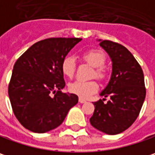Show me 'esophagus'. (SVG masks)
<instances>
[{"mask_svg":"<svg viewBox=\"0 0 155 155\" xmlns=\"http://www.w3.org/2000/svg\"><path fill=\"white\" fill-rule=\"evenodd\" d=\"M78 101H79V103H85L86 102V101L84 99H83V98H79Z\"/></svg>","mask_w":155,"mask_h":155,"instance_id":"34e87169","label":"esophagus"}]
</instances>
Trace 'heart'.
<instances>
[{
	"mask_svg": "<svg viewBox=\"0 0 155 155\" xmlns=\"http://www.w3.org/2000/svg\"><path fill=\"white\" fill-rule=\"evenodd\" d=\"M84 59L94 67L93 76L99 79H104L107 76V71L103 65L106 62V55L101 50L92 49L86 51L83 55ZM61 72L64 76L72 78L76 71V61L72 56H66L62 59L61 64ZM99 89V84L95 80L84 81L75 80L69 84V91L76 94L80 98H88L95 94Z\"/></svg>",
	"mask_w": 155,
	"mask_h": 155,
	"instance_id": "heart-1",
	"label": "heart"
}]
</instances>
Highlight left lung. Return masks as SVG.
<instances>
[{"instance_id": "1", "label": "left lung", "mask_w": 155, "mask_h": 155, "mask_svg": "<svg viewBox=\"0 0 155 155\" xmlns=\"http://www.w3.org/2000/svg\"><path fill=\"white\" fill-rule=\"evenodd\" d=\"M112 61L110 80L101 96L109 97L107 103L94 102L90 123L95 129L108 135L127 130L137 119L146 98L144 73L129 50L116 42L99 39Z\"/></svg>"}]
</instances>
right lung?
Instances as JSON below:
<instances>
[{
  "label": "right lung",
  "mask_w": 155,
  "mask_h": 155,
  "mask_svg": "<svg viewBox=\"0 0 155 155\" xmlns=\"http://www.w3.org/2000/svg\"><path fill=\"white\" fill-rule=\"evenodd\" d=\"M82 39L50 38L33 44L16 61L8 96L19 123L36 133L61 125L69 110L78 102L65 86L61 61ZM56 94L53 96L51 93Z\"/></svg>",
  "instance_id": "add662e5"
}]
</instances>
